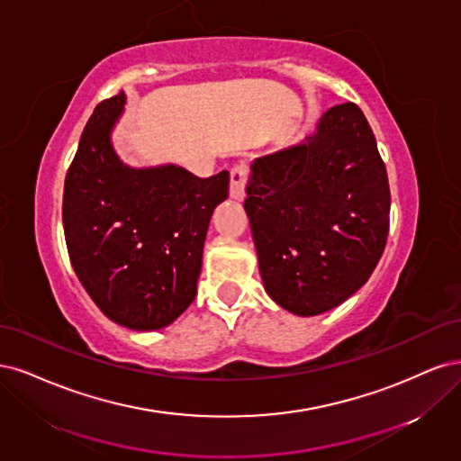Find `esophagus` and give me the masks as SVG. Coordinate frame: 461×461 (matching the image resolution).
Returning a JSON list of instances; mask_svg holds the SVG:
<instances>
[{
	"mask_svg": "<svg viewBox=\"0 0 461 461\" xmlns=\"http://www.w3.org/2000/svg\"><path fill=\"white\" fill-rule=\"evenodd\" d=\"M230 197L235 201H243L245 199V189H247V182H249V168L245 162H240L235 165L230 172Z\"/></svg>",
	"mask_w": 461,
	"mask_h": 461,
	"instance_id": "1",
	"label": "esophagus"
}]
</instances>
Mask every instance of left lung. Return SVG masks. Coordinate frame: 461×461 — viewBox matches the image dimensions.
I'll return each instance as SVG.
<instances>
[{
	"mask_svg": "<svg viewBox=\"0 0 461 461\" xmlns=\"http://www.w3.org/2000/svg\"><path fill=\"white\" fill-rule=\"evenodd\" d=\"M245 211L266 293L281 308L318 316L358 291L391 214L387 168L360 107H331L304 143L252 162Z\"/></svg>",
	"mask_w": 461,
	"mask_h": 461,
	"instance_id": "obj_1",
	"label": "left lung"
}]
</instances>
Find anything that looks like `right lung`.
Segmentation results:
<instances>
[{"label":"right lung","instance_id":"right-lung-1","mask_svg":"<svg viewBox=\"0 0 461 461\" xmlns=\"http://www.w3.org/2000/svg\"><path fill=\"white\" fill-rule=\"evenodd\" d=\"M124 103V92L101 101L82 131L65 177L63 228L72 268L103 314L149 331L195 299L206 230L228 199L230 172L126 167L111 145Z\"/></svg>","mask_w":461,"mask_h":461}]
</instances>
